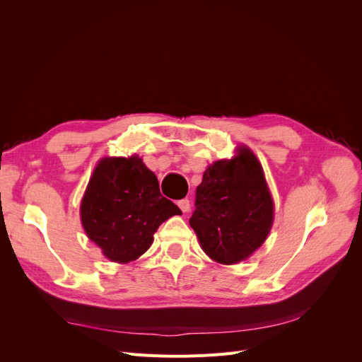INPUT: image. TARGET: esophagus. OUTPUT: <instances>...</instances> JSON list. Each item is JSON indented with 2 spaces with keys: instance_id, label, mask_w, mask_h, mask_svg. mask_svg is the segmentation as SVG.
<instances>
[{
  "instance_id": "34e87169",
  "label": "esophagus",
  "mask_w": 362,
  "mask_h": 362,
  "mask_svg": "<svg viewBox=\"0 0 362 362\" xmlns=\"http://www.w3.org/2000/svg\"><path fill=\"white\" fill-rule=\"evenodd\" d=\"M178 206L182 210V213H187L190 210V201L189 199H181V201H178Z\"/></svg>"
}]
</instances>
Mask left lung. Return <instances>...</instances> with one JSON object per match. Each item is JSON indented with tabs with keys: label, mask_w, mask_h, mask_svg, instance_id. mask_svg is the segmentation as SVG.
<instances>
[{
	"label": "left lung",
	"mask_w": 362,
	"mask_h": 362,
	"mask_svg": "<svg viewBox=\"0 0 362 362\" xmlns=\"http://www.w3.org/2000/svg\"><path fill=\"white\" fill-rule=\"evenodd\" d=\"M194 205L190 226L205 254L221 264L250 257L272 229V194L261 163L247 146L206 168Z\"/></svg>",
	"instance_id": "8db88e82"
}]
</instances>
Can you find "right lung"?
I'll list each match as a JSON object with an SVG mask.
<instances>
[{
	"label": "right lung",
	"mask_w": 362,
	"mask_h": 362,
	"mask_svg": "<svg viewBox=\"0 0 362 362\" xmlns=\"http://www.w3.org/2000/svg\"><path fill=\"white\" fill-rule=\"evenodd\" d=\"M175 214L181 210L160 193L154 172L137 156L98 163L80 206L87 237L120 264L144 255L158 226Z\"/></svg>",
	"instance_id": "add662e5"
}]
</instances>
